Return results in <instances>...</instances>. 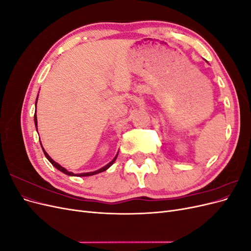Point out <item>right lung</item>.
Listing matches in <instances>:
<instances>
[{
    "mask_svg": "<svg viewBox=\"0 0 251 251\" xmlns=\"http://www.w3.org/2000/svg\"><path fill=\"white\" fill-rule=\"evenodd\" d=\"M39 97V96H37ZM36 101H37V98H36ZM36 101H35V105H36ZM34 124H35V127H36V130H37V119H36V109H35V114H34ZM41 142V141H40ZM42 149H43V151H44V154H45V156H46V158L48 159V160L51 162V164L54 166V168H56L58 171H60L62 173H64V174H66V175H68V176H76V177H86V176H93V175H96V174H100V173H101V172H104V171H107L110 166L115 162V160H116V158H117V156H118V154L115 156V158L113 159V160L110 162V163H108L107 165L105 166H103V168H101V169H100V170H97V171H95V172H89V173H81V174H74V173H72V172H68L65 168H63V166H60L58 163H56L54 160H52V158L47 154V151L44 150V148H43V146H42Z\"/></svg>",
    "mask_w": 251,
    "mask_h": 251,
    "instance_id": "add662e5",
    "label": "right lung"
}]
</instances>
